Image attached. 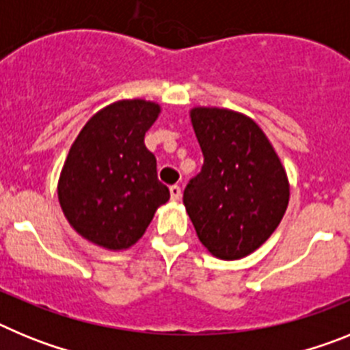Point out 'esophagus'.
Returning a JSON list of instances; mask_svg holds the SVG:
<instances>
[{
    "label": "esophagus",
    "instance_id": "obj_1",
    "mask_svg": "<svg viewBox=\"0 0 350 350\" xmlns=\"http://www.w3.org/2000/svg\"><path fill=\"white\" fill-rule=\"evenodd\" d=\"M170 194H172V200H175V202H177V200H180V196H182V189H180V185H172V187H170Z\"/></svg>",
    "mask_w": 350,
    "mask_h": 350
}]
</instances>
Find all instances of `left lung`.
I'll return each instance as SVG.
<instances>
[{"label":"left lung","instance_id":"1","mask_svg":"<svg viewBox=\"0 0 350 350\" xmlns=\"http://www.w3.org/2000/svg\"><path fill=\"white\" fill-rule=\"evenodd\" d=\"M191 122L203 166L185 185V210L215 258H245L282 221L289 203L286 170L267 135L242 113L194 108Z\"/></svg>","mask_w":350,"mask_h":350}]
</instances>
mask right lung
<instances>
[{
    "instance_id": "1",
    "label": "right lung",
    "mask_w": 350,
    "mask_h": 350,
    "mask_svg": "<svg viewBox=\"0 0 350 350\" xmlns=\"http://www.w3.org/2000/svg\"><path fill=\"white\" fill-rule=\"evenodd\" d=\"M159 105L124 100L91 117L68 152L57 185L61 208L77 233L110 250L137 243L170 189L144 144Z\"/></svg>"
}]
</instances>
